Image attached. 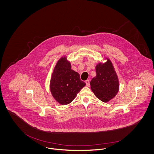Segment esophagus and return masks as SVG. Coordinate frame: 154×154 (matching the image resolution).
Listing matches in <instances>:
<instances>
[{
	"instance_id": "obj_1",
	"label": "esophagus",
	"mask_w": 154,
	"mask_h": 154,
	"mask_svg": "<svg viewBox=\"0 0 154 154\" xmlns=\"http://www.w3.org/2000/svg\"><path fill=\"white\" fill-rule=\"evenodd\" d=\"M85 83H86V85H87V87H89V85H90V82H89V80L85 81Z\"/></svg>"
}]
</instances>
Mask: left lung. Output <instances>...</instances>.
<instances>
[{
	"mask_svg": "<svg viewBox=\"0 0 154 154\" xmlns=\"http://www.w3.org/2000/svg\"><path fill=\"white\" fill-rule=\"evenodd\" d=\"M104 63L96 66V75L90 82L95 95L103 102H108L119 91V81L114 68L109 59Z\"/></svg>",
	"mask_w": 154,
	"mask_h": 154,
	"instance_id": "left-lung-1",
	"label": "left lung"
}]
</instances>
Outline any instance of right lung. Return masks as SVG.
<instances>
[{
    "instance_id": "1",
    "label": "right lung",
    "mask_w": 154,
    "mask_h": 154,
    "mask_svg": "<svg viewBox=\"0 0 154 154\" xmlns=\"http://www.w3.org/2000/svg\"><path fill=\"white\" fill-rule=\"evenodd\" d=\"M85 85L81 80L80 74L71 69L66 57L59 60L50 81V91L56 101L62 105L69 104Z\"/></svg>"
}]
</instances>
